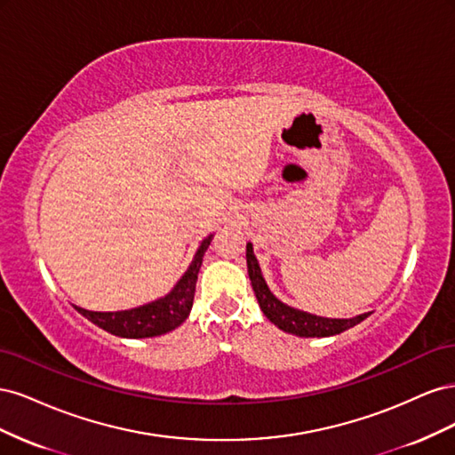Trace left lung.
Segmentation results:
<instances>
[{
  "mask_svg": "<svg viewBox=\"0 0 455 455\" xmlns=\"http://www.w3.org/2000/svg\"><path fill=\"white\" fill-rule=\"evenodd\" d=\"M246 266H249V277H251L259 309L264 311L267 319L275 326L281 328L283 332L294 334L299 338H328V336L346 332V330L359 324L370 315V313H363V315L351 316V319H328V316H316L313 313L283 304V301L269 291L264 275H261L258 258L254 256L252 243H246Z\"/></svg>",
  "mask_w": 455,
  "mask_h": 455,
  "instance_id": "8db88e82",
  "label": "left lung"
}]
</instances>
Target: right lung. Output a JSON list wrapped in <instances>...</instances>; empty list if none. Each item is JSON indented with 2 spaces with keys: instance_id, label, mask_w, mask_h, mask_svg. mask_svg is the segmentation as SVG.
<instances>
[{
  "instance_id": "1",
  "label": "right lung",
  "mask_w": 455,
  "mask_h": 455,
  "mask_svg": "<svg viewBox=\"0 0 455 455\" xmlns=\"http://www.w3.org/2000/svg\"><path fill=\"white\" fill-rule=\"evenodd\" d=\"M212 237L214 235L211 233L209 237H204L201 241L199 249L194 259H191L186 273L178 279L172 291L169 294H164L163 298L125 311H89L74 306L76 311L84 315L92 324L119 338L139 339L156 338L171 332V330L178 328L188 319L191 306H194L199 267L203 264V256L206 249H209Z\"/></svg>"
}]
</instances>
